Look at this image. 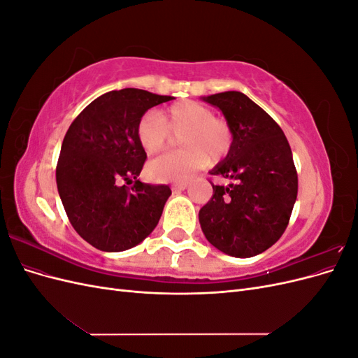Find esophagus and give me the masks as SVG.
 Wrapping results in <instances>:
<instances>
[{"label": "esophagus", "mask_w": 358, "mask_h": 358, "mask_svg": "<svg viewBox=\"0 0 358 358\" xmlns=\"http://www.w3.org/2000/svg\"><path fill=\"white\" fill-rule=\"evenodd\" d=\"M171 188H173V191H183L188 188V182H176V183H173Z\"/></svg>", "instance_id": "34e87169"}]
</instances>
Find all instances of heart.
Returning a JSON list of instances; mask_svg holds the SVG:
<instances>
[{
  "label": "heart",
  "mask_w": 358,
  "mask_h": 358,
  "mask_svg": "<svg viewBox=\"0 0 358 358\" xmlns=\"http://www.w3.org/2000/svg\"><path fill=\"white\" fill-rule=\"evenodd\" d=\"M179 152L164 154L149 162L148 175L157 182H182L197 170L218 162L230 152L233 129L222 117H216L208 106L180 101L159 115L148 112L136 127L137 142L148 155L164 149L170 136H179Z\"/></svg>",
  "instance_id": "heart-1"
}]
</instances>
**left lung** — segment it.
<instances>
[{"instance_id":"left-lung-1","label":"left lung","mask_w":358,"mask_h":358,"mask_svg":"<svg viewBox=\"0 0 358 358\" xmlns=\"http://www.w3.org/2000/svg\"><path fill=\"white\" fill-rule=\"evenodd\" d=\"M222 112L233 129V146L210 175L233 180L213 185L199 212L201 230L221 252L249 258L284 234L297 199L291 148L273 117L242 92L201 96Z\"/></svg>"}]
</instances>
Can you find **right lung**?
I'll return each mask as SVG.
<instances>
[{
	"label": "right lung",
	"instance_id": "add662e5",
	"mask_svg": "<svg viewBox=\"0 0 358 358\" xmlns=\"http://www.w3.org/2000/svg\"><path fill=\"white\" fill-rule=\"evenodd\" d=\"M170 100L136 88L106 92L85 107L62 140L57 166L62 206L73 229L100 251L121 252L143 242L171 196L167 185L137 179L146 152L136 136L138 119Z\"/></svg>",
	"mask_w": 358,
	"mask_h": 358
}]
</instances>
